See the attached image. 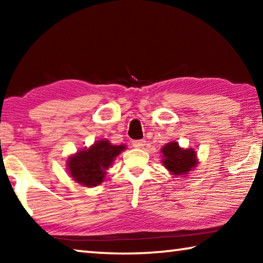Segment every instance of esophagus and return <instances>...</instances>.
I'll use <instances>...</instances> for the list:
<instances>
[{
	"label": "esophagus",
	"mask_w": 263,
	"mask_h": 263,
	"mask_svg": "<svg viewBox=\"0 0 263 263\" xmlns=\"http://www.w3.org/2000/svg\"><path fill=\"white\" fill-rule=\"evenodd\" d=\"M146 145L145 140H133L132 141V146L136 148H142Z\"/></svg>",
	"instance_id": "esophagus-1"
}]
</instances>
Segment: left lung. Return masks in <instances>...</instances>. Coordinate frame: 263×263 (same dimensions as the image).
I'll return each mask as SVG.
<instances>
[{
	"label": "left lung",
	"mask_w": 263,
	"mask_h": 263,
	"mask_svg": "<svg viewBox=\"0 0 263 263\" xmlns=\"http://www.w3.org/2000/svg\"><path fill=\"white\" fill-rule=\"evenodd\" d=\"M162 163L173 175H188L197 166V157L193 148L183 149L179 142L172 141L164 145L162 149Z\"/></svg>",
	"instance_id": "obj_1"
}]
</instances>
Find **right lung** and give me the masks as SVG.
Segmentation results:
<instances>
[{
	"mask_svg": "<svg viewBox=\"0 0 263 263\" xmlns=\"http://www.w3.org/2000/svg\"><path fill=\"white\" fill-rule=\"evenodd\" d=\"M125 148V145L116 146L109 140H97L89 148L79 151L68 158L69 175L78 183L88 188L99 185L104 180L106 169Z\"/></svg>",
	"mask_w": 263,
	"mask_h": 263,
	"instance_id": "obj_1",
	"label": "right lung"
}]
</instances>
